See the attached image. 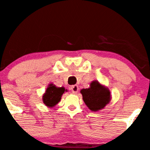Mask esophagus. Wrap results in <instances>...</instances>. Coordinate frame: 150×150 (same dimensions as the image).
<instances>
[{
	"mask_svg": "<svg viewBox=\"0 0 150 150\" xmlns=\"http://www.w3.org/2000/svg\"><path fill=\"white\" fill-rule=\"evenodd\" d=\"M70 89H71L72 92H73V93H74V94H76V93L78 92V89H79L78 86L76 85L72 86L71 88H70Z\"/></svg>",
	"mask_w": 150,
	"mask_h": 150,
	"instance_id": "1",
	"label": "esophagus"
}]
</instances>
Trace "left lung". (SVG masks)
Listing matches in <instances>:
<instances>
[{
    "label": "left lung",
    "instance_id": "obj_1",
    "mask_svg": "<svg viewBox=\"0 0 150 150\" xmlns=\"http://www.w3.org/2000/svg\"><path fill=\"white\" fill-rule=\"evenodd\" d=\"M80 93L85 104L92 111L104 108L111 99V92L108 87L101 85L97 80L92 81L89 88L82 89Z\"/></svg>",
    "mask_w": 150,
    "mask_h": 150
}]
</instances>
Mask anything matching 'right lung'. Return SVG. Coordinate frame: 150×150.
Returning <instances> with one entry per match:
<instances>
[{
  "label": "right lung",
  "instance_id": "obj_1",
  "mask_svg": "<svg viewBox=\"0 0 150 150\" xmlns=\"http://www.w3.org/2000/svg\"><path fill=\"white\" fill-rule=\"evenodd\" d=\"M67 91L68 90L65 89L64 87H58L53 83L49 84L45 93L43 94V102L47 107L53 108L60 102L62 95Z\"/></svg>",
  "mask_w": 150,
  "mask_h": 150
}]
</instances>
